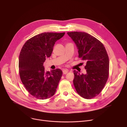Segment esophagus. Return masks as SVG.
I'll use <instances>...</instances> for the list:
<instances>
[{
  "label": "esophagus",
  "mask_w": 127,
  "mask_h": 127,
  "mask_svg": "<svg viewBox=\"0 0 127 127\" xmlns=\"http://www.w3.org/2000/svg\"><path fill=\"white\" fill-rule=\"evenodd\" d=\"M68 72V70H67V69H65L63 70V74H64V75L67 74Z\"/></svg>",
  "instance_id": "esophagus-1"
}]
</instances>
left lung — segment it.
Returning a JSON list of instances; mask_svg holds the SVG:
<instances>
[{"label":"left lung","instance_id":"1","mask_svg":"<svg viewBox=\"0 0 127 127\" xmlns=\"http://www.w3.org/2000/svg\"><path fill=\"white\" fill-rule=\"evenodd\" d=\"M78 49V57L86 63V74L74 71L73 83L78 94L92 99L101 92L108 80L109 59L104 45L98 39L83 32H67Z\"/></svg>","mask_w":127,"mask_h":127}]
</instances>
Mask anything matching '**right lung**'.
Segmentation results:
<instances>
[{"label":"right lung","mask_w":127,"mask_h":127,"mask_svg":"<svg viewBox=\"0 0 127 127\" xmlns=\"http://www.w3.org/2000/svg\"><path fill=\"white\" fill-rule=\"evenodd\" d=\"M63 33L45 32L28 39L19 56V73L21 81L30 94L39 99L54 95L62 76L60 69L45 71L43 64L50 57L56 42Z\"/></svg>","instance_id":"obj_1"}]
</instances>
